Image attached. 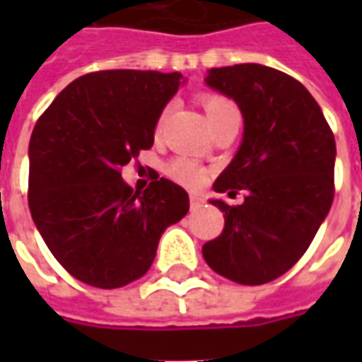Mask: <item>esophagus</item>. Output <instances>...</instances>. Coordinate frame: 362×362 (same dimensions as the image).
Instances as JSON below:
<instances>
[{
    "label": "esophagus",
    "instance_id": "1",
    "mask_svg": "<svg viewBox=\"0 0 362 362\" xmlns=\"http://www.w3.org/2000/svg\"><path fill=\"white\" fill-rule=\"evenodd\" d=\"M204 197L199 196H189V205H192V209H197V207H202L204 205Z\"/></svg>",
    "mask_w": 362,
    "mask_h": 362
}]
</instances>
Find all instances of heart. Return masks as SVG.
<instances>
[{"label": "heart", "mask_w": 362, "mask_h": 362, "mask_svg": "<svg viewBox=\"0 0 362 362\" xmlns=\"http://www.w3.org/2000/svg\"><path fill=\"white\" fill-rule=\"evenodd\" d=\"M199 103L204 106L205 114H207V118H209V124H215L217 119H221L225 114L228 112H235L236 106L235 103L227 98V96L217 95V93H204V95L199 96ZM166 114H168V108L160 112V116L157 119V127H155V132L160 134V129H163V124H165ZM166 174L173 178L174 182H178L182 186H188V188H197V186H202L205 180H207V170H205L204 166H199L194 160H189L186 157H178L174 158L168 163L166 166Z\"/></svg>", "instance_id": "obj_1"}]
</instances>
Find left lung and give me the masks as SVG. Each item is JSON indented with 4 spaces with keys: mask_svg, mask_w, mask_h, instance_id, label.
Returning a JSON list of instances; mask_svg holds the SVG:
<instances>
[{
    "mask_svg": "<svg viewBox=\"0 0 362 362\" xmlns=\"http://www.w3.org/2000/svg\"><path fill=\"white\" fill-rule=\"evenodd\" d=\"M205 83L230 96L244 118L240 149L215 180L211 199L225 228L204 244L213 272L240 285H264L295 266L334 202L335 139L303 83L273 67H213Z\"/></svg>",
    "mask_w": 362,
    "mask_h": 362,
    "instance_id": "left-lung-1",
    "label": "left lung"
}]
</instances>
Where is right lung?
Returning a JSON list of instances; mask_svg holds the SVG:
<instances>
[{"label":"right lung","mask_w":362,"mask_h":362,"mask_svg":"<svg viewBox=\"0 0 362 362\" xmlns=\"http://www.w3.org/2000/svg\"><path fill=\"white\" fill-rule=\"evenodd\" d=\"M182 75L106 69L69 83L36 122L28 207L38 233L75 279L118 288L143 277L158 240L189 197L158 174L145 192L119 168L151 149L160 112Z\"/></svg>","instance_id":"obj_1"}]
</instances>
